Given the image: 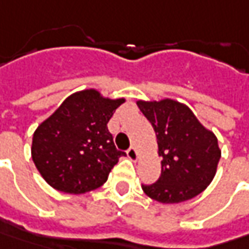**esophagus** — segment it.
I'll return each mask as SVG.
<instances>
[{
    "mask_svg": "<svg viewBox=\"0 0 249 249\" xmlns=\"http://www.w3.org/2000/svg\"><path fill=\"white\" fill-rule=\"evenodd\" d=\"M126 156H128L129 160L136 161V160H138V150H136L134 146H132V147H129V149H128V152H126Z\"/></svg>",
    "mask_w": 249,
    "mask_h": 249,
    "instance_id": "esophagus-1",
    "label": "esophagus"
}]
</instances>
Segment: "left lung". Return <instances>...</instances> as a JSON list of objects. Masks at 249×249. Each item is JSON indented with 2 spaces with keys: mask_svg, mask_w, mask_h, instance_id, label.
Segmentation results:
<instances>
[{
  "mask_svg": "<svg viewBox=\"0 0 249 249\" xmlns=\"http://www.w3.org/2000/svg\"><path fill=\"white\" fill-rule=\"evenodd\" d=\"M138 108L152 124L161 157V176L152 185H142L150 199L179 203L192 199L211 184L222 150L188 106L173 99L136 100Z\"/></svg>",
  "mask_w": 249,
  "mask_h": 249,
  "instance_id": "1",
  "label": "left lung"
}]
</instances>
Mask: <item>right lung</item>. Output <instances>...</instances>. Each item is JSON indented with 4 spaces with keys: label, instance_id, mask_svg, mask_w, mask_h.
<instances>
[{
    "label": "right lung",
    "instance_id": "1",
    "mask_svg": "<svg viewBox=\"0 0 249 249\" xmlns=\"http://www.w3.org/2000/svg\"><path fill=\"white\" fill-rule=\"evenodd\" d=\"M97 89L72 93L38 124L32 159L44 181L57 191L81 195L102 187L124 153L117 150L107 123L125 103Z\"/></svg>",
    "mask_w": 249,
    "mask_h": 249
}]
</instances>
